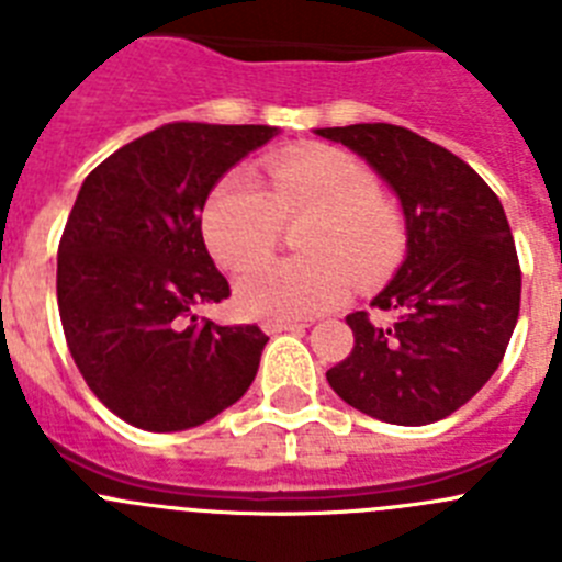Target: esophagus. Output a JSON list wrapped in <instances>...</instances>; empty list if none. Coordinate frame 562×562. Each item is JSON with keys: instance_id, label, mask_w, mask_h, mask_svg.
Returning a JSON list of instances; mask_svg holds the SVG:
<instances>
[{"instance_id": "esophagus-1", "label": "esophagus", "mask_w": 562, "mask_h": 562, "mask_svg": "<svg viewBox=\"0 0 562 562\" xmlns=\"http://www.w3.org/2000/svg\"><path fill=\"white\" fill-rule=\"evenodd\" d=\"M306 324H290V321H272V324H265L267 335H284V331H304Z\"/></svg>"}]
</instances>
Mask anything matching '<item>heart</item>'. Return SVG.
<instances>
[{
	"label": "heart",
	"mask_w": 562,
	"mask_h": 562,
	"mask_svg": "<svg viewBox=\"0 0 562 562\" xmlns=\"http://www.w3.org/2000/svg\"><path fill=\"white\" fill-rule=\"evenodd\" d=\"M311 216L297 262H266L238 276L236 306L250 317L301 321L342 304L349 269L357 284H371L400 261L405 225L366 162L340 148H306L276 157L267 188L250 171L216 182L202 211L207 250L227 270H241L269 255L284 221Z\"/></svg>",
	"instance_id": "obj_1"
}]
</instances>
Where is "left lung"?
Instances as JSON below:
<instances>
[{"label":"left lung","mask_w":562,"mask_h":562,"mask_svg":"<svg viewBox=\"0 0 562 562\" xmlns=\"http://www.w3.org/2000/svg\"><path fill=\"white\" fill-rule=\"evenodd\" d=\"M394 188L408 252L371 301L351 312L355 349L326 380L351 408L391 425H430L473 400L504 360L520 310V265L493 188L453 151L391 123L315 128Z\"/></svg>","instance_id":"left-lung-1"}]
</instances>
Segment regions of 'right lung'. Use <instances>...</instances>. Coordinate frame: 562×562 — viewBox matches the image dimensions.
<instances>
[{
	"label": "right lung",
	"instance_id": "1",
	"mask_svg": "<svg viewBox=\"0 0 562 562\" xmlns=\"http://www.w3.org/2000/svg\"><path fill=\"white\" fill-rule=\"evenodd\" d=\"M276 126L166 123L83 180L58 245V312L92 394L134 428H196L245 396L270 337L196 321L231 295L202 238L213 186Z\"/></svg>",
	"mask_w": 562,
	"mask_h": 562
}]
</instances>
